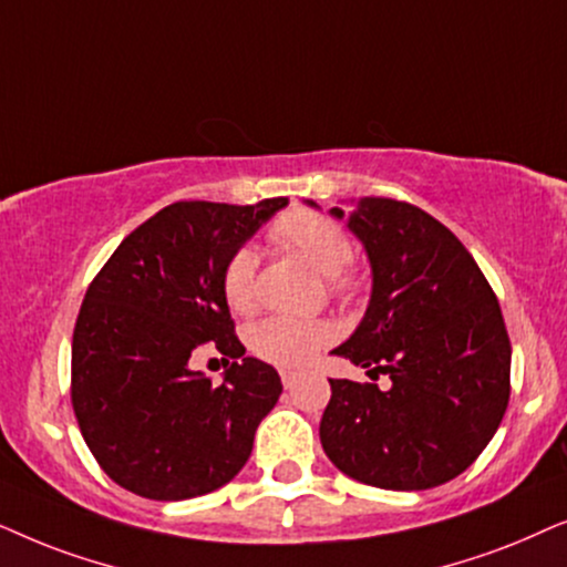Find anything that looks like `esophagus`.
<instances>
[{"mask_svg":"<svg viewBox=\"0 0 567 567\" xmlns=\"http://www.w3.org/2000/svg\"><path fill=\"white\" fill-rule=\"evenodd\" d=\"M279 375H282V386L285 389H292L298 383V373L296 371H282Z\"/></svg>","mask_w":567,"mask_h":567,"instance_id":"obj_1","label":"esophagus"}]
</instances>
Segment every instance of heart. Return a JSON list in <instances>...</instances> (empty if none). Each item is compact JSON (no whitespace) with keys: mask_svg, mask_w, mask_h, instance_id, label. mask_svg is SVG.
<instances>
[{"mask_svg":"<svg viewBox=\"0 0 567 567\" xmlns=\"http://www.w3.org/2000/svg\"><path fill=\"white\" fill-rule=\"evenodd\" d=\"M269 238L277 246L288 248L306 264L329 277L331 288L342 296H352L358 290V279L344 275L350 264L352 244L342 225L329 220L327 215L296 209L282 215L271 225ZM256 254L251 248H240L228 259L223 269V298L230 311L246 313L254 308L256 292ZM334 339V329L323 321L288 319V316H271L256 323L248 334L251 350L267 362L282 368H303Z\"/></svg>","mask_w":567,"mask_h":567,"instance_id":"heart-1","label":"heart"}]
</instances>
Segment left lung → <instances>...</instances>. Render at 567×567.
I'll return each mask as SVG.
<instances>
[{
  "instance_id": "8db88e82",
  "label": "left lung",
  "mask_w": 567,
  "mask_h": 567,
  "mask_svg": "<svg viewBox=\"0 0 567 567\" xmlns=\"http://www.w3.org/2000/svg\"><path fill=\"white\" fill-rule=\"evenodd\" d=\"M329 215L371 264L365 316L331 354L386 373L391 386L329 379L323 454L381 489L443 485L485 451L508 406L511 342L495 292L462 240L420 207L362 196Z\"/></svg>"
}]
</instances>
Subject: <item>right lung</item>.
I'll return each instance as SVG.
<instances>
[{"label":"right lung","mask_w":567,"mask_h":567,"mask_svg":"<svg viewBox=\"0 0 567 567\" xmlns=\"http://www.w3.org/2000/svg\"><path fill=\"white\" fill-rule=\"evenodd\" d=\"M176 202L121 240L82 300L72 337V406L103 472L150 501H188L244 470L282 394L246 358L223 298V269L279 209ZM215 341L234 365L215 388L187 360Z\"/></svg>","instance_id":"1"}]
</instances>
